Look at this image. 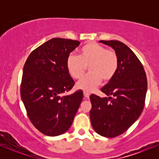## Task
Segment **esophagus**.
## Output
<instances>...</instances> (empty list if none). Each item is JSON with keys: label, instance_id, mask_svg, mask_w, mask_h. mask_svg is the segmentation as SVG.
Returning a JSON list of instances; mask_svg holds the SVG:
<instances>
[{"label": "esophagus", "instance_id": "1", "mask_svg": "<svg viewBox=\"0 0 159 159\" xmlns=\"http://www.w3.org/2000/svg\"><path fill=\"white\" fill-rule=\"evenodd\" d=\"M84 98H89V96H90V94L88 91H84Z\"/></svg>", "mask_w": 159, "mask_h": 159}]
</instances>
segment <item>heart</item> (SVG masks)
I'll list each match as a JSON object with an SVG mask.
<instances>
[{"label":"heart","mask_w":159,"mask_h":159,"mask_svg":"<svg viewBox=\"0 0 159 159\" xmlns=\"http://www.w3.org/2000/svg\"><path fill=\"white\" fill-rule=\"evenodd\" d=\"M89 66V74L81 78L77 88L84 91H92L104 81L114 78L118 68V57L115 51L94 42H90L80 50L79 55L70 54L66 60L68 73L75 79H80Z\"/></svg>","instance_id":"b5f03b06"}]
</instances>
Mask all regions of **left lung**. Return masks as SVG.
<instances>
[{
	"mask_svg": "<svg viewBox=\"0 0 159 159\" xmlns=\"http://www.w3.org/2000/svg\"><path fill=\"white\" fill-rule=\"evenodd\" d=\"M115 50L118 68L109 82L101 89L108 97L91 94L90 118L94 131L100 135L114 138L134 124L145 106L147 78L139 59L124 43L100 41Z\"/></svg>",
	"mask_w": 159,
	"mask_h": 159,
	"instance_id": "8db88e82",
	"label": "left lung"
}]
</instances>
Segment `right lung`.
Segmentation results:
<instances>
[{
  "label": "right lung",
  "instance_id": "add662e5",
  "mask_svg": "<svg viewBox=\"0 0 159 159\" xmlns=\"http://www.w3.org/2000/svg\"><path fill=\"white\" fill-rule=\"evenodd\" d=\"M80 42L55 38L34 50L25 64L20 97L33 125L48 136L66 132L83 98L81 90L63 95L75 81L66 60Z\"/></svg>",
  "mask_w": 159,
  "mask_h": 159
}]
</instances>
